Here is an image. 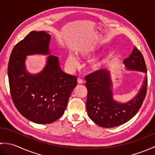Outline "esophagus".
Returning <instances> with one entry per match:
<instances>
[{
	"label": "esophagus",
	"mask_w": 155,
	"mask_h": 155,
	"mask_svg": "<svg viewBox=\"0 0 155 155\" xmlns=\"http://www.w3.org/2000/svg\"><path fill=\"white\" fill-rule=\"evenodd\" d=\"M77 82H78V84H83L84 83L83 80L81 79V78H77Z\"/></svg>",
	"instance_id": "obj_1"
}]
</instances>
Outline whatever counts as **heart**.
I'll list each match as a JSON object with an SVG mask.
<instances>
[{"label": "heart", "instance_id": "b5f03b06", "mask_svg": "<svg viewBox=\"0 0 155 155\" xmlns=\"http://www.w3.org/2000/svg\"><path fill=\"white\" fill-rule=\"evenodd\" d=\"M93 50L91 51H81L79 52V54L81 57L83 58H87L89 56H91L93 53ZM104 62V59L103 58H95L92 60L89 64L88 65V67L89 68V70L91 71H97L98 70L103 67V64ZM67 63L68 65V67H70L71 68H75L78 67V62L77 58L75 57V56L70 53L67 57Z\"/></svg>", "mask_w": 155, "mask_h": 155}]
</instances>
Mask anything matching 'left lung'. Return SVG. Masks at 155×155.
<instances>
[{
    "label": "left lung",
    "instance_id": "left-lung-1",
    "mask_svg": "<svg viewBox=\"0 0 155 155\" xmlns=\"http://www.w3.org/2000/svg\"><path fill=\"white\" fill-rule=\"evenodd\" d=\"M123 63L128 70L147 73V67L143 54L137 47ZM87 88V110L88 117L98 126L113 128L130 120L142 106L147 91L146 75L139 93L126 103H120L113 98V83L110 72L101 69L85 77Z\"/></svg>",
    "mask_w": 155,
    "mask_h": 155
}]
</instances>
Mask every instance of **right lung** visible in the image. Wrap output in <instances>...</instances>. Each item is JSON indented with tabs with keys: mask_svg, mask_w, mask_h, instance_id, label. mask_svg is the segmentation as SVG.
Instances as JSON below:
<instances>
[{
	"mask_svg": "<svg viewBox=\"0 0 155 155\" xmlns=\"http://www.w3.org/2000/svg\"><path fill=\"white\" fill-rule=\"evenodd\" d=\"M51 35L45 31H32L13 48L8 64L10 91L13 103L23 117L37 124H49L63 114L76 76L61 70L58 57L50 55L41 72L28 73L26 56L49 54Z\"/></svg>",
	"mask_w": 155,
	"mask_h": 155,
	"instance_id": "right-lung-1",
	"label": "right lung"
}]
</instances>
